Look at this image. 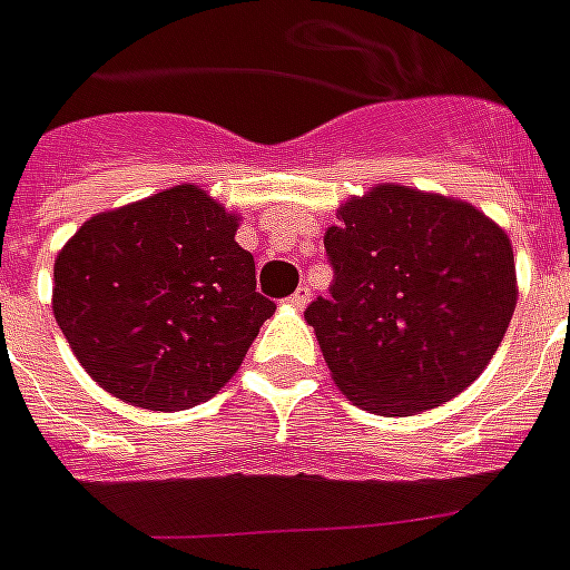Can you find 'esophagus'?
Listing matches in <instances>:
<instances>
[{
    "label": "esophagus",
    "instance_id": "obj_1",
    "mask_svg": "<svg viewBox=\"0 0 570 570\" xmlns=\"http://www.w3.org/2000/svg\"><path fill=\"white\" fill-rule=\"evenodd\" d=\"M309 297H312V288L309 285H301V288L294 291V294H291L288 297V303L291 306H294V309H306V306H309Z\"/></svg>",
    "mask_w": 570,
    "mask_h": 570
}]
</instances>
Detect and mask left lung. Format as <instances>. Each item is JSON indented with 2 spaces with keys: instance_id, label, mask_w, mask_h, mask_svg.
Returning <instances> with one entry per match:
<instances>
[{
  "instance_id": "1",
  "label": "left lung",
  "mask_w": 570,
  "mask_h": 570,
  "mask_svg": "<svg viewBox=\"0 0 570 570\" xmlns=\"http://www.w3.org/2000/svg\"><path fill=\"white\" fill-rule=\"evenodd\" d=\"M336 219L331 297L306 309L336 387L387 417L463 393L517 306L508 234L469 200L396 183L348 198Z\"/></svg>"
}]
</instances>
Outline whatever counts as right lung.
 Returning a JSON list of instances; mask_svg holds the SVG:
<instances>
[{
	"mask_svg": "<svg viewBox=\"0 0 570 570\" xmlns=\"http://www.w3.org/2000/svg\"><path fill=\"white\" fill-rule=\"evenodd\" d=\"M237 228V213L191 183L77 228L53 264V315L92 382L149 412H183L228 384L276 312Z\"/></svg>",
	"mask_w": 570,
	"mask_h": 570,
	"instance_id": "right-lung-1",
	"label": "right lung"
}]
</instances>
